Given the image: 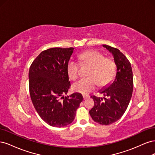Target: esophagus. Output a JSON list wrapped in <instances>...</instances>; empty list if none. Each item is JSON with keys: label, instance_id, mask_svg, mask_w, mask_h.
<instances>
[{"label": "esophagus", "instance_id": "34e87169", "mask_svg": "<svg viewBox=\"0 0 155 155\" xmlns=\"http://www.w3.org/2000/svg\"><path fill=\"white\" fill-rule=\"evenodd\" d=\"M83 99L84 100H86V99H87V98H88L90 96H89L88 95H83Z\"/></svg>", "mask_w": 155, "mask_h": 155}]
</instances>
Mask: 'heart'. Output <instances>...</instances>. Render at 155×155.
<instances>
[{
  "label": "heart",
  "instance_id": "b5f03b06",
  "mask_svg": "<svg viewBox=\"0 0 155 155\" xmlns=\"http://www.w3.org/2000/svg\"><path fill=\"white\" fill-rule=\"evenodd\" d=\"M79 59L83 64L91 66L88 76L82 78L73 85V89L78 92L87 94L96 88L97 85L104 87L110 83L115 76L116 65L110 58L94 50H89L79 54ZM67 73L69 78L75 80L79 76V63L70 60L67 64Z\"/></svg>",
  "mask_w": 155,
  "mask_h": 155
}]
</instances>
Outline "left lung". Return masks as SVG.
<instances>
[{
  "label": "left lung",
  "mask_w": 155,
  "mask_h": 155,
  "mask_svg": "<svg viewBox=\"0 0 155 155\" xmlns=\"http://www.w3.org/2000/svg\"><path fill=\"white\" fill-rule=\"evenodd\" d=\"M102 46L113 56L116 73L114 81L99 91L104 97L91 96L94 105L89 114L95 122L107 125L118 121L125 113L132 97L133 76L130 62L118 49Z\"/></svg>",
  "instance_id": "1"
}]
</instances>
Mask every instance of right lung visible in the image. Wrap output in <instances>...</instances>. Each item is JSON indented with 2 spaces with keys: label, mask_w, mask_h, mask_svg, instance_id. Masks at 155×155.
<instances>
[{
  "label": "right lung",
  "mask_w": 155,
  "mask_h": 155,
  "mask_svg": "<svg viewBox=\"0 0 155 155\" xmlns=\"http://www.w3.org/2000/svg\"><path fill=\"white\" fill-rule=\"evenodd\" d=\"M74 50L52 48L43 51L29 70L33 105L41 118L55 127H63L72 122L83 99L81 94L78 92L64 97L70 87L67 64Z\"/></svg>",
  "instance_id": "obj_1"
}]
</instances>
